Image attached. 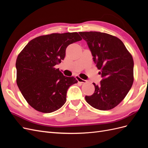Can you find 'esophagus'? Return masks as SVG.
<instances>
[{"label":"esophagus","mask_w":148,"mask_h":148,"mask_svg":"<svg viewBox=\"0 0 148 148\" xmlns=\"http://www.w3.org/2000/svg\"><path fill=\"white\" fill-rule=\"evenodd\" d=\"M75 78H76V79H77L78 80V82L81 83H86L87 82L86 80H85V79H83L81 78H80V77H79V76H78V75L76 76Z\"/></svg>","instance_id":"34e87169"}]
</instances>
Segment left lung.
Returning <instances> with one entry per match:
<instances>
[{"label":"left lung","mask_w":148,"mask_h":148,"mask_svg":"<svg viewBox=\"0 0 148 148\" xmlns=\"http://www.w3.org/2000/svg\"><path fill=\"white\" fill-rule=\"evenodd\" d=\"M79 34L87 42L102 78L99 85L93 83L95 92L85 96V99L97 109H113L124 99L132 86L133 57L123 42L114 36L96 31Z\"/></svg>","instance_id":"8db88e82"}]
</instances>
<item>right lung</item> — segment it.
<instances>
[{
	"mask_svg": "<svg viewBox=\"0 0 148 148\" xmlns=\"http://www.w3.org/2000/svg\"><path fill=\"white\" fill-rule=\"evenodd\" d=\"M82 39L78 33L41 36L30 41L18 56L16 83L34 109L51 113L64 106L69 88L78 82L54 66L64 59L67 46Z\"/></svg>",
	"mask_w": 148,
	"mask_h": 148,
	"instance_id": "1",
	"label": "right lung"
}]
</instances>
